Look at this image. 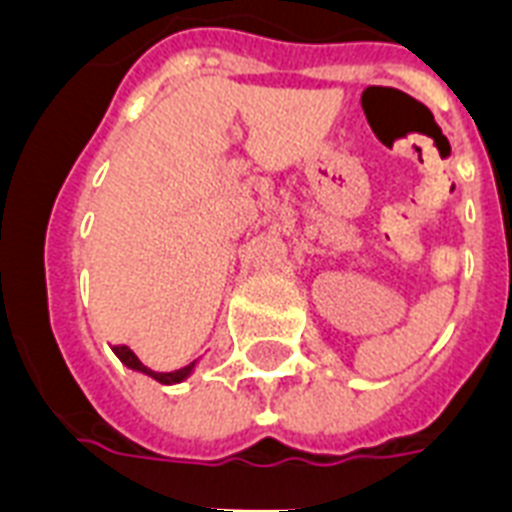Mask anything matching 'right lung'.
I'll use <instances>...</instances> for the list:
<instances>
[{"mask_svg":"<svg viewBox=\"0 0 512 512\" xmlns=\"http://www.w3.org/2000/svg\"><path fill=\"white\" fill-rule=\"evenodd\" d=\"M114 353L119 356V361H122L124 366H130V369H135V372H143L148 374V377H154L156 382H162V385H175V382H183L188 374L193 372V366L196 364H188L183 366V369H175V372H154V369H148L143 361H140L135 353H132L127 345H114Z\"/></svg>","mask_w":512,"mask_h":512,"instance_id":"right-lung-1","label":"right lung"}]
</instances>
